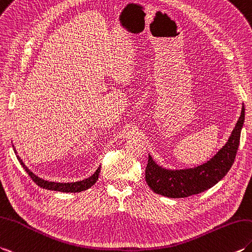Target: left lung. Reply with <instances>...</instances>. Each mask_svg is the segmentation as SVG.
<instances>
[{"label": "left lung", "mask_w": 252, "mask_h": 252, "mask_svg": "<svg viewBox=\"0 0 252 252\" xmlns=\"http://www.w3.org/2000/svg\"><path fill=\"white\" fill-rule=\"evenodd\" d=\"M245 121V106L230 138L216 156L204 164L194 168L166 169L159 166L148 157L146 166V183L154 192L163 196L180 198L198 194L212 188L230 171L241 139V131Z\"/></svg>", "instance_id": "left-lung-1"}]
</instances>
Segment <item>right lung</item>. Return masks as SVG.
<instances>
[{
    "instance_id": "add662e5",
    "label": "right lung",
    "mask_w": 252,
    "mask_h": 252,
    "mask_svg": "<svg viewBox=\"0 0 252 252\" xmlns=\"http://www.w3.org/2000/svg\"><path fill=\"white\" fill-rule=\"evenodd\" d=\"M15 153H16V150H15ZM17 159H18V161L20 162L22 167L25 168V171L29 174V176H30L34 183L37 186H39L40 188L47 189V190L60 191V192H80V191H85L87 189L91 188V187L97 181L99 171H101V166H98L95 173L91 175L89 178L80 180V181H76V183H55V181H47V180L39 178L38 176H36V175H34L30 171V169H29L25 165V163L22 162V160L18 156H17Z\"/></svg>"
}]
</instances>
